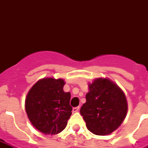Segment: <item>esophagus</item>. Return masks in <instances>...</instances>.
<instances>
[{"label":"esophagus","mask_w":148,"mask_h":148,"mask_svg":"<svg viewBox=\"0 0 148 148\" xmlns=\"http://www.w3.org/2000/svg\"><path fill=\"white\" fill-rule=\"evenodd\" d=\"M80 109V107H77V108H73V112H77Z\"/></svg>","instance_id":"34e87169"}]
</instances>
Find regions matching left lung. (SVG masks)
Here are the masks:
<instances>
[{"label": "left lung", "instance_id": "obj_1", "mask_svg": "<svg viewBox=\"0 0 148 148\" xmlns=\"http://www.w3.org/2000/svg\"><path fill=\"white\" fill-rule=\"evenodd\" d=\"M86 103L81 108L88 129L96 135H108L117 130L127 112L124 91L108 78L99 77L88 84Z\"/></svg>", "mask_w": 148, "mask_h": 148}]
</instances>
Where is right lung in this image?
Wrapping results in <instances>:
<instances>
[{
	"mask_svg": "<svg viewBox=\"0 0 148 148\" xmlns=\"http://www.w3.org/2000/svg\"><path fill=\"white\" fill-rule=\"evenodd\" d=\"M61 78L45 77L37 81L27 95L25 110L33 126L45 134L54 135L64 130L71 117V93L63 90Z\"/></svg>",
	"mask_w": 148,
	"mask_h": 148,
	"instance_id": "1",
	"label": "right lung"
}]
</instances>
